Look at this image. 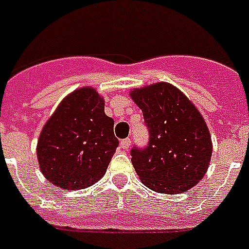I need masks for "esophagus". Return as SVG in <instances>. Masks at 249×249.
<instances>
[{
    "label": "esophagus",
    "mask_w": 249,
    "mask_h": 249,
    "mask_svg": "<svg viewBox=\"0 0 249 249\" xmlns=\"http://www.w3.org/2000/svg\"><path fill=\"white\" fill-rule=\"evenodd\" d=\"M120 147H121L123 150H128V148L131 147V139L129 138L123 139V140L120 142Z\"/></svg>",
    "instance_id": "34e87169"
}]
</instances>
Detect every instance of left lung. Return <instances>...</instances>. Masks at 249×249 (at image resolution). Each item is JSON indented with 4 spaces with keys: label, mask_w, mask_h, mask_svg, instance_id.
<instances>
[{
    "label": "left lung",
    "mask_w": 249,
    "mask_h": 249,
    "mask_svg": "<svg viewBox=\"0 0 249 249\" xmlns=\"http://www.w3.org/2000/svg\"><path fill=\"white\" fill-rule=\"evenodd\" d=\"M148 131L144 147L133 146L131 160L143 184L160 194H181L196 185L211 160V138L195 106L167 83L135 89Z\"/></svg>",
    "instance_id": "8db88e82"
}]
</instances>
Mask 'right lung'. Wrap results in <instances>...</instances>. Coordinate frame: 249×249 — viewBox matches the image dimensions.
Returning <instances> with one entry per match:
<instances>
[{
	"label": "right lung",
	"mask_w": 249,
	"mask_h": 249,
	"mask_svg": "<svg viewBox=\"0 0 249 249\" xmlns=\"http://www.w3.org/2000/svg\"><path fill=\"white\" fill-rule=\"evenodd\" d=\"M103 106L94 89H76L43 126L36 153L42 173L54 185L87 188L106 173L118 139Z\"/></svg>",
	"instance_id": "1"
}]
</instances>
